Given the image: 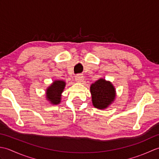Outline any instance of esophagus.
<instances>
[{
    "label": "esophagus",
    "instance_id": "esophagus-1",
    "mask_svg": "<svg viewBox=\"0 0 159 159\" xmlns=\"http://www.w3.org/2000/svg\"><path fill=\"white\" fill-rule=\"evenodd\" d=\"M83 76L82 75H76L75 76L76 82L77 83H82L83 81Z\"/></svg>",
    "mask_w": 159,
    "mask_h": 159
}]
</instances>
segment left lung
Wrapping results in <instances>:
<instances>
[{"label": "left lung", "instance_id": "8db88e82", "mask_svg": "<svg viewBox=\"0 0 159 159\" xmlns=\"http://www.w3.org/2000/svg\"><path fill=\"white\" fill-rule=\"evenodd\" d=\"M90 92L93 107L105 109L111 106L116 98V91L112 83L100 78L90 86Z\"/></svg>", "mask_w": 159, "mask_h": 159}]
</instances>
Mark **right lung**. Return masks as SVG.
I'll use <instances>...</instances> for the list:
<instances>
[{"instance_id": "1", "label": "right lung", "mask_w": 159, "mask_h": 159, "mask_svg": "<svg viewBox=\"0 0 159 159\" xmlns=\"http://www.w3.org/2000/svg\"><path fill=\"white\" fill-rule=\"evenodd\" d=\"M66 83L63 80H54L51 85H49L46 90V98L48 102L53 104H60L61 102V96L65 89Z\"/></svg>"}]
</instances>
